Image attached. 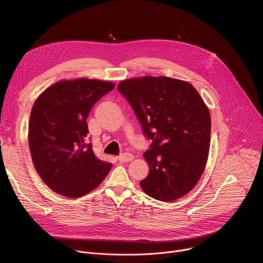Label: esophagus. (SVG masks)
Returning a JSON list of instances; mask_svg holds the SVG:
<instances>
[{
    "label": "esophagus",
    "mask_w": 263,
    "mask_h": 263,
    "mask_svg": "<svg viewBox=\"0 0 263 263\" xmlns=\"http://www.w3.org/2000/svg\"><path fill=\"white\" fill-rule=\"evenodd\" d=\"M133 158H134V156L132 154H130V153H123L122 155H120L118 157V160L121 161V162H130V161L133 160Z\"/></svg>",
    "instance_id": "1"
}]
</instances>
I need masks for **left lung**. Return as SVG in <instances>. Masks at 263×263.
Here are the masks:
<instances>
[{
  "label": "left lung",
  "instance_id": "obj_1",
  "mask_svg": "<svg viewBox=\"0 0 263 263\" xmlns=\"http://www.w3.org/2000/svg\"><path fill=\"white\" fill-rule=\"evenodd\" d=\"M118 89L152 140L143 154L149 172L139 182L141 190L162 202L180 199L205 170L211 131L208 107L191 83L170 77L127 79Z\"/></svg>",
  "mask_w": 263,
  "mask_h": 263
}]
</instances>
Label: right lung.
Wrapping results in <instances>:
<instances>
[{"instance_id": "right-lung-1", "label": "right lung", "mask_w": 263, "mask_h": 263, "mask_svg": "<svg viewBox=\"0 0 263 263\" xmlns=\"http://www.w3.org/2000/svg\"><path fill=\"white\" fill-rule=\"evenodd\" d=\"M108 81L61 80L36 99L30 115L28 140L36 172L58 195L74 199L102 183L111 163L97 158L85 143L86 119L97 101L115 88Z\"/></svg>"}]
</instances>
